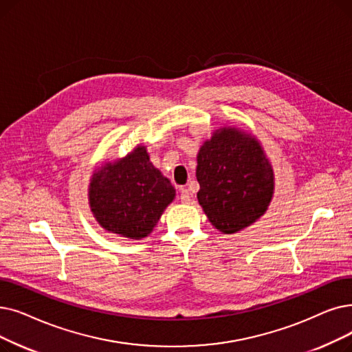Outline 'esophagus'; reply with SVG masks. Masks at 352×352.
<instances>
[{
	"label": "esophagus",
	"mask_w": 352,
	"mask_h": 352,
	"mask_svg": "<svg viewBox=\"0 0 352 352\" xmlns=\"http://www.w3.org/2000/svg\"><path fill=\"white\" fill-rule=\"evenodd\" d=\"M179 200H181V203L188 204L191 201V192L187 188H181V191H179Z\"/></svg>",
	"instance_id": "34e87169"
}]
</instances>
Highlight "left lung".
Returning <instances> with one entry per match:
<instances>
[{"mask_svg": "<svg viewBox=\"0 0 352 352\" xmlns=\"http://www.w3.org/2000/svg\"><path fill=\"white\" fill-rule=\"evenodd\" d=\"M197 164L198 203L220 232H240L266 211L273 170L253 136L236 128L216 131L200 148Z\"/></svg>", "mask_w": 352, "mask_h": 352, "instance_id": "left-lung-1", "label": "left lung"}]
</instances>
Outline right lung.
<instances>
[{"label": "right lung", "instance_id": "add662e5", "mask_svg": "<svg viewBox=\"0 0 352 352\" xmlns=\"http://www.w3.org/2000/svg\"><path fill=\"white\" fill-rule=\"evenodd\" d=\"M174 197L170 179L149 162L145 146L99 168L89 188L90 208L99 224L108 232L135 240L154 230Z\"/></svg>", "mask_w": 352, "mask_h": 352}]
</instances>
